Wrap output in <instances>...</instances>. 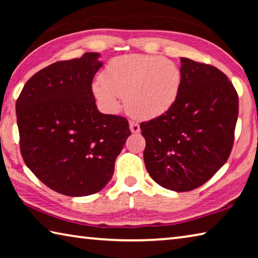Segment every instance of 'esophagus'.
Wrapping results in <instances>:
<instances>
[{
  "instance_id": "34e87169",
  "label": "esophagus",
  "mask_w": 258,
  "mask_h": 258,
  "mask_svg": "<svg viewBox=\"0 0 258 258\" xmlns=\"http://www.w3.org/2000/svg\"><path fill=\"white\" fill-rule=\"evenodd\" d=\"M130 130L132 133H140V125L135 121H130Z\"/></svg>"
}]
</instances>
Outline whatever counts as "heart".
<instances>
[{"label":"heart","instance_id":"b5f03b06","mask_svg":"<svg viewBox=\"0 0 258 258\" xmlns=\"http://www.w3.org/2000/svg\"><path fill=\"white\" fill-rule=\"evenodd\" d=\"M93 83L94 97L108 112H117L125 97L127 110L152 119L171 109L180 92L182 75L172 60L158 55L125 54L111 59Z\"/></svg>","mask_w":258,"mask_h":258}]
</instances>
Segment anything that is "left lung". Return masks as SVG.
<instances>
[{"mask_svg": "<svg viewBox=\"0 0 258 258\" xmlns=\"http://www.w3.org/2000/svg\"><path fill=\"white\" fill-rule=\"evenodd\" d=\"M180 71L174 106L140 128L152 180L165 189L185 192L206 183L228 160L239 99L228 77L211 64L181 58Z\"/></svg>", "mask_w": 258, "mask_h": 258, "instance_id": "left-lung-1", "label": "left lung"}]
</instances>
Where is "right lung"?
<instances>
[{"mask_svg": "<svg viewBox=\"0 0 258 258\" xmlns=\"http://www.w3.org/2000/svg\"><path fill=\"white\" fill-rule=\"evenodd\" d=\"M100 53L58 61L26 83L16 103L25 164L50 189L69 197L102 190L131 135L124 117L98 110L92 92Z\"/></svg>", "mask_w": 258, "mask_h": 258, "instance_id": "obj_1", "label": "right lung"}]
</instances>
